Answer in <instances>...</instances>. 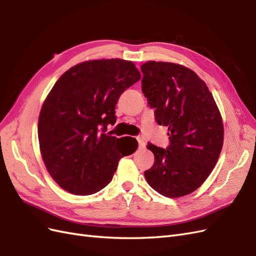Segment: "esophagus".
<instances>
[{
  "label": "esophagus",
  "instance_id": "esophagus-1",
  "mask_svg": "<svg viewBox=\"0 0 256 256\" xmlns=\"http://www.w3.org/2000/svg\"><path fill=\"white\" fill-rule=\"evenodd\" d=\"M136 140H138V147H140L141 150H142V148H145V141H144L143 136H138Z\"/></svg>",
  "mask_w": 256,
  "mask_h": 256
}]
</instances>
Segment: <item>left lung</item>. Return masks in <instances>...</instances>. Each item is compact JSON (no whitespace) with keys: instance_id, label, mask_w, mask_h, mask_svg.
Returning <instances> with one entry per match:
<instances>
[{"instance_id":"8db88e82","label":"left lung","mask_w":256,"mask_h":256,"mask_svg":"<svg viewBox=\"0 0 256 256\" xmlns=\"http://www.w3.org/2000/svg\"><path fill=\"white\" fill-rule=\"evenodd\" d=\"M142 92L154 118L168 127L166 150L148 144L154 164L144 176L166 198L196 191L214 170L223 145L221 114L207 85L191 69L150 60L141 66Z\"/></svg>"}]
</instances>
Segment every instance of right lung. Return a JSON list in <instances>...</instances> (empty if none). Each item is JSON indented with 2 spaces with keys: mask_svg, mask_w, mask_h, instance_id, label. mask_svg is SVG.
Instances as JSON below:
<instances>
[{
  "mask_svg": "<svg viewBox=\"0 0 256 256\" xmlns=\"http://www.w3.org/2000/svg\"><path fill=\"white\" fill-rule=\"evenodd\" d=\"M141 78L136 65L120 58L83 62L56 81L38 120V140L48 172L76 196L104 189L118 161L138 148L134 138L106 134L116 122L118 98Z\"/></svg>",
  "mask_w": 256,
  "mask_h": 256,
  "instance_id": "add662e5",
  "label": "right lung"
}]
</instances>
